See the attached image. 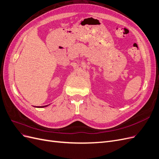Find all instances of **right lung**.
<instances>
[{"label":"right lung","instance_id":"right-lung-1","mask_svg":"<svg viewBox=\"0 0 159 159\" xmlns=\"http://www.w3.org/2000/svg\"><path fill=\"white\" fill-rule=\"evenodd\" d=\"M46 106H48V105H45V106H38V107H46Z\"/></svg>","mask_w":159,"mask_h":159}]
</instances>
